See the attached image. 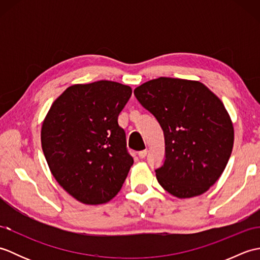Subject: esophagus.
Returning <instances> with one entry per match:
<instances>
[{"mask_svg": "<svg viewBox=\"0 0 260 260\" xmlns=\"http://www.w3.org/2000/svg\"><path fill=\"white\" fill-rule=\"evenodd\" d=\"M147 155V150H144V151H141L139 152V156L140 158H145V156Z\"/></svg>", "mask_w": 260, "mask_h": 260, "instance_id": "esophagus-1", "label": "esophagus"}]
</instances>
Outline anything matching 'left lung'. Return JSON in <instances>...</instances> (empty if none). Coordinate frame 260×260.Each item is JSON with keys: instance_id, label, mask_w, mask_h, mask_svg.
<instances>
[{"instance_id": "8db88e82", "label": "left lung", "mask_w": 260, "mask_h": 260, "mask_svg": "<svg viewBox=\"0 0 260 260\" xmlns=\"http://www.w3.org/2000/svg\"><path fill=\"white\" fill-rule=\"evenodd\" d=\"M134 95L164 133L158 183L180 199L207 192L227 167L234 146L233 121L222 102L200 81L169 77L144 82Z\"/></svg>"}]
</instances>
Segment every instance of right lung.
I'll return each mask as SVG.
<instances>
[{
  "label": "right lung",
  "instance_id": "right-lung-1",
  "mask_svg": "<svg viewBox=\"0 0 260 260\" xmlns=\"http://www.w3.org/2000/svg\"><path fill=\"white\" fill-rule=\"evenodd\" d=\"M129 86L99 80L68 87L51 105L41 128V145L58 183L85 204L112 200L134 163L118 115Z\"/></svg>",
  "mask_w": 260,
  "mask_h": 260
}]
</instances>
